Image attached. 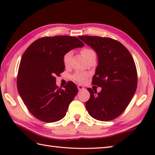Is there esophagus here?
<instances>
[{"mask_svg":"<svg viewBox=\"0 0 155 155\" xmlns=\"http://www.w3.org/2000/svg\"><path fill=\"white\" fill-rule=\"evenodd\" d=\"M77 87H78V90L79 91L83 90H84V89H85V88H84V87H83V86L81 85H78Z\"/></svg>","mask_w":155,"mask_h":155,"instance_id":"34e87169","label":"esophagus"}]
</instances>
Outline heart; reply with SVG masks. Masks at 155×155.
<instances>
[{"label": "heart", "instance_id": "1", "mask_svg": "<svg viewBox=\"0 0 155 155\" xmlns=\"http://www.w3.org/2000/svg\"><path fill=\"white\" fill-rule=\"evenodd\" d=\"M81 53L86 60H87L91 56L94 55V54H96L95 51L90 48H84L83 49H81ZM72 57V51L66 52L64 54V56H63V59H62L63 64H64V65L65 68L70 67V64H71ZM89 76H90V74L87 72H77L72 76V78L74 81H77V82L79 83H85L86 81H87V79L88 78Z\"/></svg>", "mask_w": 155, "mask_h": 155}]
</instances>
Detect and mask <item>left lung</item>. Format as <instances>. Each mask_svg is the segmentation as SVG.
I'll list each match as a JSON object with an SVG mask.
<instances>
[{"instance_id":"1","label":"left lung","mask_w":155,"mask_h":155,"mask_svg":"<svg viewBox=\"0 0 155 155\" xmlns=\"http://www.w3.org/2000/svg\"><path fill=\"white\" fill-rule=\"evenodd\" d=\"M96 52L98 64L92 84L102 90L87 88L90 98L85 107L91 117L109 121L122 114L130 103L137 85V72L134 59L120 41L110 38L78 36Z\"/></svg>"}]
</instances>
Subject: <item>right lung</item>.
Returning <instances> with one entry per match:
<instances>
[{
	"label": "right lung",
	"instance_id": "right-lung-1",
	"mask_svg": "<svg viewBox=\"0 0 155 155\" xmlns=\"http://www.w3.org/2000/svg\"><path fill=\"white\" fill-rule=\"evenodd\" d=\"M83 45L76 37H44L33 41L24 52L18 72V91L36 118L54 122L66 114L78 88L69 81L61 90L56 85L55 77L64 71L62 59L65 52Z\"/></svg>",
	"mask_w": 155,
	"mask_h": 155
}]
</instances>
